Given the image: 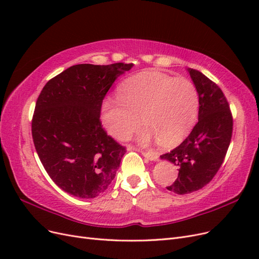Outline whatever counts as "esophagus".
Returning a JSON list of instances; mask_svg holds the SVG:
<instances>
[{
  "mask_svg": "<svg viewBox=\"0 0 259 259\" xmlns=\"http://www.w3.org/2000/svg\"><path fill=\"white\" fill-rule=\"evenodd\" d=\"M138 150H139L140 152H142V154H143L144 156H146V158L149 159V160L156 161V160L159 159L158 153L154 152V151H144V150H140V149H138Z\"/></svg>",
  "mask_w": 259,
  "mask_h": 259,
  "instance_id": "34e87169",
  "label": "esophagus"
}]
</instances>
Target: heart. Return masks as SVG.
Returning a JSON list of instances; mask_svg holds the SVG:
<instances>
[{
	"instance_id": "heart-1",
	"label": "heart",
	"mask_w": 259,
	"mask_h": 259,
	"mask_svg": "<svg viewBox=\"0 0 259 259\" xmlns=\"http://www.w3.org/2000/svg\"><path fill=\"white\" fill-rule=\"evenodd\" d=\"M199 94L186 77L158 71L131 76L117 89V100H106L101 120L107 131L119 140L128 139L142 120L147 128L140 134L142 144L155 137L161 147L175 146L189 134L197 120Z\"/></svg>"
}]
</instances>
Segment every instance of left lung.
<instances>
[{
	"instance_id": "left-lung-1",
	"label": "left lung",
	"mask_w": 259,
	"mask_h": 259,
	"mask_svg": "<svg viewBox=\"0 0 259 259\" xmlns=\"http://www.w3.org/2000/svg\"><path fill=\"white\" fill-rule=\"evenodd\" d=\"M189 73L199 94V121L182 144L161 155L178 167V177L166 187L177 194L198 191L214 178L233 131L229 103L221 88L199 70L190 68Z\"/></svg>"
}]
</instances>
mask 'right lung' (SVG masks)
Returning <instances> with one entry per match:
<instances>
[{"mask_svg":"<svg viewBox=\"0 0 259 259\" xmlns=\"http://www.w3.org/2000/svg\"><path fill=\"white\" fill-rule=\"evenodd\" d=\"M133 64H81L45 84L31 122L36 153L53 182L81 199L103 193L113 180L126 147L101 125L103 100Z\"/></svg>","mask_w":259,"mask_h":259,"instance_id":"right-lung-1","label":"right lung"}]
</instances>
